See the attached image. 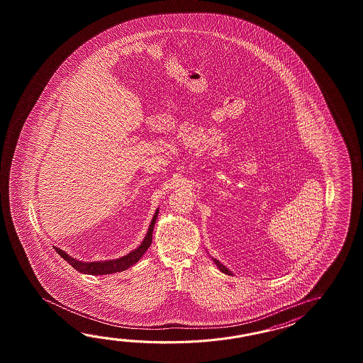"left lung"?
Instances as JSON below:
<instances>
[{
    "label": "left lung",
    "instance_id": "8db88e82",
    "mask_svg": "<svg viewBox=\"0 0 363 363\" xmlns=\"http://www.w3.org/2000/svg\"><path fill=\"white\" fill-rule=\"evenodd\" d=\"M211 259L216 262V266H218V269L222 271V272L227 274V275H233V274H232V271L228 270V269L224 266L223 263L219 262V261H218L216 258H214V257H211Z\"/></svg>",
    "mask_w": 363,
    "mask_h": 363
}]
</instances>
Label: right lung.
<instances>
[{
  "label": "right lung",
  "instance_id": "obj_1",
  "mask_svg": "<svg viewBox=\"0 0 363 363\" xmlns=\"http://www.w3.org/2000/svg\"><path fill=\"white\" fill-rule=\"evenodd\" d=\"M158 213H160V208H157V210H155V216L152 218V222H150V225L147 228V235H145V238H144L143 242L140 244L139 247L131 250L128 255H123L121 258H116V259L84 262V261H79L77 258L71 257V255H67L65 250H62L60 247H55V252L61 255L66 262H69L75 270L82 272V274L96 275L97 277V275H108V274H114V272H119V271L127 270L128 267H131L135 263L138 262L140 258L144 255V253L147 252V247H150L152 238H153L155 220L158 218Z\"/></svg>",
  "mask_w": 363,
  "mask_h": 363
}]
</instances>
